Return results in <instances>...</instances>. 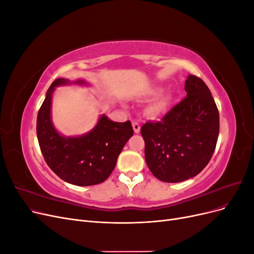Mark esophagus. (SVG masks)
Listing matches in <instances>:
<instances>
[{
	"instance_id": "34e87169",
	"label": "esophagus",
	"mask_w": 254,
	"mask_h": 254,
	"mask_svg": "<svg viewBox=\"0 0 254 254\" xmlns=\"http://www.w3.org/2000/svg\"><path fill=\"white\" fill-rule=\"evenodd\" d=\"M132 127H133V130H134V132H135V133H139V132H140L141 126H140L139 123L133 122V123H132Z\"/></svg>"
}]
</instances>
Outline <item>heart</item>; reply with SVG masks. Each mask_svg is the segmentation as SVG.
I'll list each match as a JSON object with an SVG mask.
<instances>
[{
    "label": "heart",
    "mask_w": 254,
    "mask_h": 254,
    "mask_svg": "<svg viewBox=\"0 0 254 254\" xmlns=\"http://www.w3.org/2000/svg\"><path fill=\"white\" fill-rule=\"evenodd\" d=\"M171 104V96L162 94L158 96L155 101H152L147 107V113L151 118H159L164 114Z\"/></svg>",
    "instance_id": "heart-1"
}]
</instances>
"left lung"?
Wrapping results in <instances>:
<instances>
[{
  "instance_id": "left-lung-1",
  "label": "left lung",
  "mask_w": 254,
  "mask_h": 254,
  "mask_svg": "<svg viewBox=\"0 0 254 254\" xmlns=\"http://www.w3.org/2000/svg\"><path fill=\"white\" fill-rule=\"evenodd\" d=\"M187 97L161 122L141 128L145 160L163 182H182L200 173L213 156L219 133V113L202 79L189 75Z\"/></svg>"
}]
</instances>
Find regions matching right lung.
Returning <instances> with one entry per match:
<instances>
[{"instance_id": "right-lung-1", "label": "right lung", "mask_w": 254, "mask_h": 254, "mask_svg": "<svg viewBox=\"0 0 254 254\" xmlns=\"http://www.w3.org/2000/svg\"><path fill=\"white\" fill-rule=\"evenodd\" d=\"M71 83L89 84L82 79L71 82L66 78H57L51 84L38 112V142L45 162L59 178L78 187L95 186L111 175L133 129L130 121L113 122L102 114L89 132L77 136L61 134L52 121V98L56 87Z\"/></svg>"}]
</instances>
